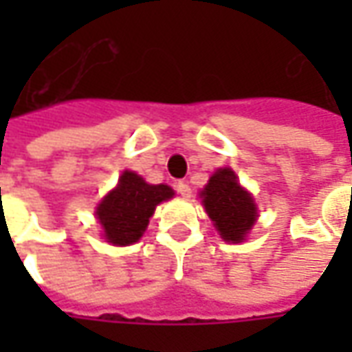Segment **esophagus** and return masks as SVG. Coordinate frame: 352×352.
Returning <instances> with one entry per match:
<instances>
[{"label":"esophagus","instance_id":"esophagus-1","mask_svg":"<svg viewBox=\"0 0 352 352\" xmlns=\"http://www.w3.org/2000/svg\"><path fill=\"white\" fill-rule=\"evenodd\" d=\"M175 188H177V192H179V194H181V196H183V198H190V186H188V183H186V181H179V183L175 184Z\"/></svg>","mask_w":352,"mask_h":352}]
</instances>
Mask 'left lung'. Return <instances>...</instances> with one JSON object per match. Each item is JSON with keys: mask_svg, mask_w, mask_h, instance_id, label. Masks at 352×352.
I'll list each match as a JSON object with an SVG mask.
<instances>
[{"mask_svg": "<svg viewBox=\"0 0 352 352\" xmlns=\"http://www.w3.org/2000/svg\"><path fill=\"white\" fill-rule=\"evenodd\" d=\"M204 206L224 241L239 243L256 221V206L251 194L237 183L230 168L219 169L201 192Z\"/></svg>", "mask_w": 352, "mask_h": 352, "instance_id": "obj_1", "label": "left lung"}]
</instances>
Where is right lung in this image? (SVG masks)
Masks as SVG:
<instances>
[{
  "label": "right lung",
  "mask_w": 352,
  "mask_h": 352,
  "mask_svg": "<svg viewBox=\"0 0 352 352\" xmlns=\"http://www.w3.org/2000/svg\"><path fill=\"white\" fill-rule=\"evenodd\" d=\"M173 196L168 184H148L133 171H124L113 192L98 206L103 236L113 245H131L143 236L156 206Z\"/></svg>",
  "instance_id": "add662e5"
}]
</instances>
